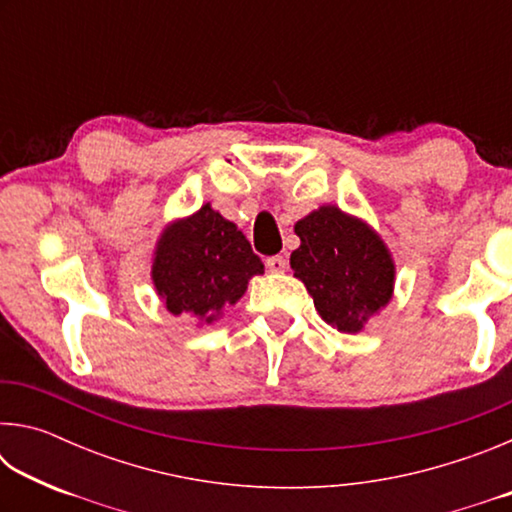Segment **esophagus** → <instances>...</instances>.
Here are the masks:
<instances>
[{"label":"esophagus","mask_w":512,"mask_h":512,"mask_svg":"<svg viewBox=\"0 0 512 512\" xmlns=\"http://www.w3.org/2000/svg\"><path fill=\"white\" fill-rule=\"evenodd\" d=\"M287 266H289L287 257H282V255L266 257V268H268V271H273V273H282V271H287Z\"/></svg>","instance_id":"1"}]
</instances>
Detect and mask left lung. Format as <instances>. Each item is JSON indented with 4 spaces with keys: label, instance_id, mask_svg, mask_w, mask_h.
I'll return each instance as SVG.
<instances>
[{
    "label": "left lung",
    "instance_id": "left-lung-1",
    "mask_svg": "<svg viewBox=\"0 0 512 512\" xmlns=\"http://www.w3.org/2000/svg\"><path fill=\"white\" fill-rule=\"evenodd\" d=\"M296 235L300 248L291 253V268L318 314L339 332H359L391 300L395 271L386 246L366 223L332 205L298 221Z\"/></svg>",
    "mask_w": 512,
    "mask_h": 512
}]
</instances>
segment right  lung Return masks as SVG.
<instances>
[{
  "label": "right lung",
  "mask_w": 512,
  "mask_h": 512,
  "mask_svg": "<svg viewBox=\"0 0 512 512\" xmlns=\"http://www.w3.org/2000/svg\"><path fill=\"white\" fill-rule=\"evenodd\" d=\"M264 264L244 232L210 205L164 232L153 262V282L171 314L214 318L223 305L244 296Z\"/></svg>",
  "instance_id": "1"
}]
</instances>
